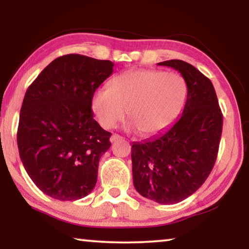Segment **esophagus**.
I'll return each mask as SVG.
<instances>
[{"instance_id": "esophagus-1", "label": "esophagus", "mask_w": 249, "mask_h": 249, "mask_svg": "<svg viewBox=\"0 0 249 249\" xmlns=\"http://www.w3.org/2000/svg\"><path fill=\"white\" fill-rule=\"evenodd\" d=\"M121 139H122L121 136H119V135H117V134H113V135L111 136L110 141H111V142H119V141H121Z\"/></svg>"}]
</instances>
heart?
Masks as SVG:
<instances>
[{"instance_id":"b5f03b06","label":"heart","mask_w":249,"mask_h":249,"mask_svg":"<svg viewBox=\"0 0 249 249\" xmlns=\"http://www.w3.org/2000/svg\"><path fill=\"white\" fill-rule=\"evenodd\" d=\"M187 97L181 76L161 70H129L110 81L108 88H98L90 101L98 124L110 129L122 121L125 110L130 127L152 136L171 124Z\"/></svg>"}]
</instances>
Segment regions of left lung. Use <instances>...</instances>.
Masks as SVG:
<instances>
[{
    "instance_id": "8db88e82",
    "label": "left lung",
    "mask_w": 249,
    "mask_h": 249,
    "mask_svg": "<svg viewBox=\"0 0 249 249\" xmlns=\"http://www.w3.org/2000/svg\"><path fill=\"white\" fill-rule=\"evenodd\" d=\"M158 64L181 73L187 100L175 124L132 144V179L142 196L159 204H176L193 195L212 171L223 117L213 84L199 70L181 60Z\"/></svg>"
}]
</instances>
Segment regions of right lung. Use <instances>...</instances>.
I'll return each mask as SVG.
<instances>
[{"instance_id": "right-lung-1", "label": "right lung", "mask_w": 249, "mask_h": 249, "mask_svg": "<svg viewBox=\"0 0 249 249\" xmlns=\"http://www.w3.org/2000/svg\"><path fill=\"white\" fill-rule=\"evenodd\" d=\"M113 66L67 54L52 61L26 91L17 132L19 155L34 183L53 198L80 199L96 185L111 132L94 120L90 101Z\"/></svg>"}]
</instances>
